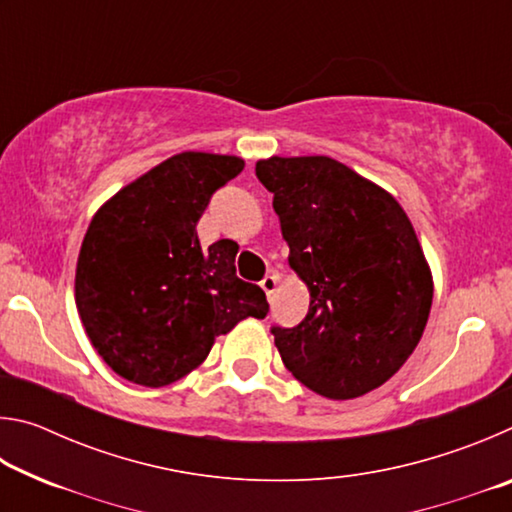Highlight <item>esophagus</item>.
<instances>
[{
	"instance_id": "esophagus-1",
	"label": "esophagus",
	"mask_w": 512,
	"mask_h": 512,
	"mask_svg": "<svg viewBox=\"0 0 512 512\" xmlns=\"http://www.w3.org/2000/svg\"><path fill=\"white\" fill-rule=\"evenodd\" d=\"M277 280H280V275H277V273H268V275H264V280L259 282V287L264 289V293H266L268 298H271L273 293H275V289H277Z\"/></svg>"
}]
</instances>
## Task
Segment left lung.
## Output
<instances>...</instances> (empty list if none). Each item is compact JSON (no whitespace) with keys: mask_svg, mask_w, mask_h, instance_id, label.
<instances>
[{"mask_svg":"<svg viewBox=\"0 0 512 512\" xmlns=\"http://www.w3.org/2000/svg\"><path fill=\"white\" fill-rule=\"evenodd\" d=\"M289 266L309 289L298 327H273L284 366L327 400H354L400 370L427 327L433 277L402 205L327 155L259 160Z\"/></svg>","mask_w":512,"mask_h":512,"instance_id":"left-lung-1","label":"left lung"}]
</instances>
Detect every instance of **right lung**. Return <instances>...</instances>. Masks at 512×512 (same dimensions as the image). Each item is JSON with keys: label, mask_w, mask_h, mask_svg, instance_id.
Here are the masks:
<instances>
[{"label": "right lung", "mask_w": 512, "mask_h": 512, "mask_svg": "<svg viewBox=\"0 0 512 512\" xmlns=\"http://www.w3.org/2000/svg\"><path fill=\"white\" fill-rule=\"evenodd\" d=\"M237 155L183 151L121 187L92 216L74 298L92 348L133 384L169 386L207 359L216 336L268 314L266 293L237 277V244L201 248L210 196L239 176Z\"/></svg>", "instance_id": "obj_1"}]
</instances>
